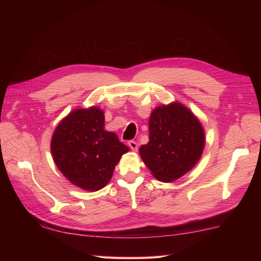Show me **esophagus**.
Masks as SVG:
<instances>
[{
    "mask_svg": "<svg viewBox=\"0 0 261 261\" xmlns=\"http://www.w3.org/2000/svg\"><path fill=\"white\" fill-rule=\"evenodd\" d=\"M128 147L133 150V151H137V149H138L137 143H136V141H134V140L128 141Z\"/></svg>",
    "mask_w": 261,
    "mask_h": 261,
    "instance_id": "esophagus-1",
    "label": "esophagus"
}]
</instances>
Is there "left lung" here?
I'll list each match as a JSON object with an SVG mask.
<instances>
[{
    "label": "left lung",
    "instance_id": "left-lung-1",
    "mask_svg": "<svg viewBox=\"0 0 261 261\" xmlns=\"http://www.w3.org/2000/svg\"><path fill=\"white\" fill-rule=\"evenodd\" d=\"M201 123L178 102L155 108L149 117V141L139 153L152 175L173 181L191 171L204 147Z\"/></svg>",
    "mask_w": 261,
    "mask_h": 261
}]
</instances>
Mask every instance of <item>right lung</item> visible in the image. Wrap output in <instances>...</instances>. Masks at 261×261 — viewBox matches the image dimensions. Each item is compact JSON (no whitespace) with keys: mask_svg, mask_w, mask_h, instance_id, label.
I'll use <instances>...</instances> for the list:
<instances>
[{"mask_svg":"<svg viewBox=\"0 0 261 261\" xmlns=\"http://www.w3.org/2000/svg\"><path fill=\"white\" fill-rule=\"evenodd\" d=\"M129 150L116 134L105 129V114L97 107L76 109L57 126L51 152L59 170L85 191L103 188L121 156Z\"/></svg>","mask_w":261,"mask_h":261,"instance_id":"obj_1","label":"right lung"}]
</instances>
